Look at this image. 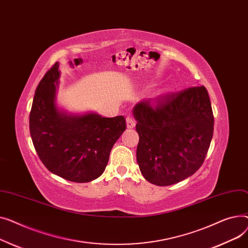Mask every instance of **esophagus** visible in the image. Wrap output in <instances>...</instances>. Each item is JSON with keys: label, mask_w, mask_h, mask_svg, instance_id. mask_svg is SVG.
Returning a JSON list of instances; mask_svg holds the SVG:
<instances>
[{"label": "esophagus", "mask_w": 248, "mask_h": 248, "mask_svg": "<svg viewBox=\"0 0 248 248\" xmlns=\"http://www.w3.org/2000/svg\"><path fill=\"white\" fill-rule=\"evenodd\" d=\"M126 123H127L128 128H134L136 125L135 120L132 117H130V116H128V117L126 118Z\"/></svg>", "instance_id": "obj_1"}]
</instances>
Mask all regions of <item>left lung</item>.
<instances>
[{
  "mask_svg": "<svg viewBox=\"0 0 248 248\" xmlns=\"http://www.w3.org/2000/svg\"><path fill=\"white\" fill-rule=\"evenodd\" d=\"M142 175L158 186L191 176L204 162L213 136L214 118L204 86L187 88L134 106Z\"/></svg>",
  "mask_w": 248,
  "mask_h": 248,
  "instance_id": "obj_1",
  "label": "left lung"
}]
</instances>
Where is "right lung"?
<instances>
[{
	"instance_id": "1",
	"label": "right lung",
	"mask_w": 248,
	"mask_h": 248,
	"mask_svg": "<svg viewBox=\"0 0 248 248\" xmlns=\"http://www.w3.org/2000/svg\"><path fill=\"white\" fill-rule=\"evenodd\" d=\"M60 77L56 62L40 81L30 112V133L46 168L66 180L90 182L104 172L111 149L126 129L125 118L96 113L68 115L56 105Z\"/></svg>"
}]
</instances>
